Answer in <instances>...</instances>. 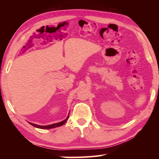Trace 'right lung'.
I'll list each match as a JSON object with an SVG mask.
<instances>
[{
    "label": "right lung",
    "instance_id": "obj_1",
    "mask_svg": "<svg viewBox=\"0 0 159 159\" xmlns=\"http://www.w3.org/2000/svg\"><path fill=\"white\" fill-rule=\"evenodd\" d=\"M69 116H67V118H66L65 120H63V121L60 122V123H54V124L52 125H36V124H34V123H29L31 125L34 126V127L38 128H41V129H50V128H56V127H60V126H61L62 125H64V123H66V121L67 120H68V118H69Z\"/></svg>",
    "mask_w": 159,
    "mask_h": 159
}]
</instances>
